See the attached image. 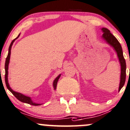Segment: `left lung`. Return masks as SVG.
Returning a JSON list of instances; mask_svg holds the SVG:
<instances>
[{
    "instance_id": "1",
    "label": "left lung",
    "mask_w": 130,
    "mask_h": 130,
    "mask_svg": "<svg viewBox=\"0 0 130 130\" xmlns=\"http://www.w3.org/2000/svg\"><path fill=\"white\" fill-rule=\"evenodd\" d=\"M102 30L104 32L102 35V37L107 42L110 46H112L115 51H116L118 55V58H119V62L121 64V80L120 84L119 87V91L121 90L124 86L126 80V61L123 56V50H122L121 46L119 41L110 32V30H108L106 28H102Z\"/></svg>"
}]
</instances>
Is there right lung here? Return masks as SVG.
<instances>
[{"label":"right lung","mask_w":130,"mask_h":130,"mask_svg":"<svg viewBox=\"0 0 130 130\" xmlns=\"http://www.w3.org/2000/svg\"><path fill=\"white\" fill-rule=\"evenodd\" d=\"M20 36V34L18 35V37H16V39L13 40V41L11 42V44H10L9 47V52H8V55H7V58H6V63H5V72H6V74H5V82H6V86H7V89L12 93L14 96L16 97V99H18V100H20V102H23V103H26V104H30L31 105H35V106H37V105H40L41 104H36V103L33 102L32 100H31L30 97L28 96H26L24 95V94H21V93H18V92L14 91L12 90L11 88H10L9 85V83H8V79H7V75H8V65H9V60H10V55H11V47H12V45L13 44V42H14L15 40L16 39L18 38V37ZM60 75L61 74L58 75L56 79H55L53 82V87H54V89H56V86H57V83H58V80L59 78L60 77Z\"/></svg>","instance_id":"obj_1"}]
</instances>
